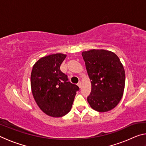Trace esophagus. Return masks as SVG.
Segmentation results:
<instances>
[{"label":"esophagus","instance_id":"34e87169","mask_svg":"<svg viewBox=\"0 0 146 146\" xmlns=\"http://www.w3.org/2000/svg\"><path fill=\"white\" fill-rule=\"evenodd\" d=\"M77 85L78 86L79 88H80V87H81V82H79L77 84Z\"/></svg>","mask_w":146,"mask_h":146}]
</instances>
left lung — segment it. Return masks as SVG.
<instances>
[{"label":"left lung","mask_w":146,"mask_h":146,"mask_svg":"<svg viewBox=\"0 0 146 146\" xmlns=\"http://www.w3.org/2000/svg\"><path fill=\"white\" fill-rule=\"evenodd\" d=\"M91 83L87 99L91 108L106 112L115 108L122 97L125 71L118 56L104 49H91L82 53Z\"/></svg>","instance_id":"8db88e82"}]
</instances>
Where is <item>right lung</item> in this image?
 Segmentation results:
<instances>
[{"label":"right lung","mask_w":146,"mask_h":146,"mask_svg":"<svg viewBox=\"0 0 146 146\" xmlns=\"http://www.w3.org/2000/svg\"><path fill=\"white\" fill-rule=\"evenodd\" d=\"M66 57L62 53L53 54L35 64L31 75L32 93L38 107L50 117H60L70 112L79 88L68 81L60 71Z\"/></svg>","instance_id":"1"}]
</instances>
